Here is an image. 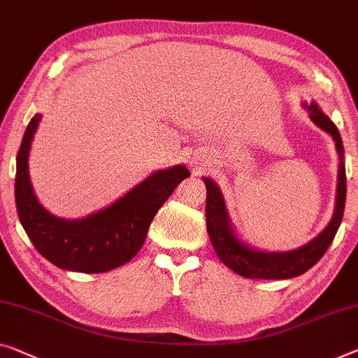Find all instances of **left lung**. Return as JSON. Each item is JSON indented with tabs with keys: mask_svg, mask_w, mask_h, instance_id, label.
Segmentation results:
<instances>
[{
	"mask_svg": "<svg viewBox=\"0 0 358 358\" xmlns=\"http://www.w3.org/2000/svg\"><path fill=\"white\" fill-rule=\"evenodd\" d=\"M307 109L308 117L317 127L327 131L336 143V151L339 157L338 169V186H336V204L333 217L327 228L318 233L312 241L303 246L282 250V252H270L262 250L244 241L234 231L230 213L227 209L225 197L222 189L218 188L215 181L209 177H204L202 181L207 188L206 199V223L207 233H209L213 250L218 259L225 264L234 273L244 276V278H260V280H287L306 273L312 268L323 254L327 252L329 244L338 233V228L343 222L344 206H345V167H344V146L341 135L331 119L320 109V106L312 101L310 104L302 103Z\"/></svg>",
	"mask_w": 358,
	"mask_h": 358,
	"instance_id": "1",
	"label": "left lung"
}]
</instances>
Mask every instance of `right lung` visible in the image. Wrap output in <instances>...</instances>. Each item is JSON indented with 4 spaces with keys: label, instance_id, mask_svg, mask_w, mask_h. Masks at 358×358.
<instances>
[{
    "label": "right lung",
    "instance_id": "obj_1",
    "mask_svg": "<svg viewBox=\"0 0 358 358\" xmlns=\"http://www.w3.org/2000/svg\"><path fill=\"white\" fill-rule=\"evenodd\" d=\"M41 114L31 117L17 152L15 207L35 249L52 265L69 271L103 273L135 257L146 241L154 215L180 181L189 177L185 165L156 170L110 206L83 218H61L36 199L29 173L31 141Z\"/></svg>",
    "mask_w": 358,
    "mask_h": 358
}]
</instances>
